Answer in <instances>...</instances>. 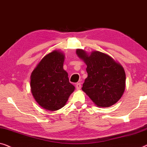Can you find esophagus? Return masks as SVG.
Instances as JSON below:
<instances>
[{
	"instance_id": "esophagus-1",
	"label": "esophagus",
	"mask_w": 147,
	"mask_h": 147,
	"mask_svg": "<svg viewBox=\"0 0 147 147\" xmlns=\"http://www.w3.org/2000/svg\"><path fill=\"white\" fill-rule=\"evenodd\" d=\"M76 89H77V90H80V88H81V84H80V82H78V83H76Z\"/></svg>"
}]
</instances>
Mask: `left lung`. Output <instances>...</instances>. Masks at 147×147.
Listing matches in <instances>:
<instances>
[{
  "label": "left lung",
  "instance_id": "obj_1",
  "mask_svg": "<svg viewBox=\"0 0 147 147\" xmlns=\"http://www.w3.org/2000/svg\"><path fill=\"white\" fill-rule=\"evenodd\" d=\"M76 53L87 66L88 76L82 90L99 107H109L118 102L125 89L123 67L110 56L99 51L89 55L77 49Z\"/></svg>",
  "mask_w": 147,
  "mask_h": 147
}]
</instances>
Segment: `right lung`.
I'll return each mask as SVG.
<instances>
[{
    "label": "right lung",
    "instance_id": "obj_1",
    "mask_svg": "<svg viewBox=\"0 0 147 147\" xmlns=\"http://www.w3.org/2000/svg\"><path fill=\"white\" fill-rule=\"evenodd\" d=\"M64 60L63 53L54 51L44 57L30 76L33 96L47 110L55 111L61 109L74 90L68 73L63 69Z\"/></svg>",
    "mask_w": 147,
    "mask_h": 147
}]
</instances>
